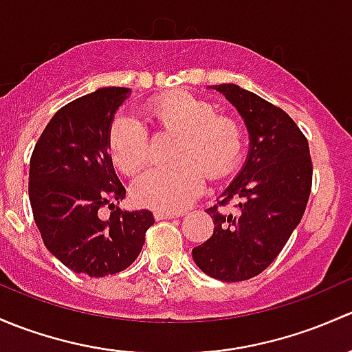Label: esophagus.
I'll use <instances>...</instances> for the list:
<instances>
[{"instance_id": "obj_1", "label": "esophagus", "mask_w": 352, "mask_h": 352, "mask_svg": "<svg viewBox=\"0 0 352 352\" xmlns=\"http://www.w3.org/2000/svg\"><path fill=\"white\" fill-rule=\"evenodd\" d=\"M183 213H168V212H154V219L155 220H173L181 217Z\"/></svg>"}]
</instances>
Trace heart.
Masks as SVG:
<instances>
[{
    "label": "heart",
    "mask_w": 352,
    "mask_h": 352,
    "mask_svg": "<svg viewBox=\"0 0 352 352\" xmlns=\"http://www.w3.org/2000/svg\"><path fill=\"white\" fill-rule=\"evenodd\" d=\"M159 130L176 133L171 162L147 171L132 186V200L144 208L176 213L203 191L210 179L229 176L241 159L244 132L230 115L217 113L212 101L184 91L152 98L146 104ZM108 152L115 168L133 175L149 157V135L139 122L120 117L110 125Z\"/></svg>",
    "instance_id": "1"
}]
</instances>
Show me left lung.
<instances>
[{
	"mask_svg": "<svg viewBox=\"0 0 352 352\" xmlns=\"http://www.w3.org/2000/svg\"><path fill=\"white\" fill-rule=\"evenodd\" d=\"M242 115L251 151L242 171L206 210L213 234L193 249L203 273L220 281H245L263 273L305 213L311 190L309 140L286 111L237 85H217ZM237 201L234 214L220 206Z\"/></svg>",
	"mask_w": 352,
	"mask_h": 352,
	"instance_id": "obj_1",
	"label": "left lung"
}]
</instances>
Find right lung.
<instances>
[{
  "label": "right lung",
  "instance_id": "right-lung-1",
  "mask_svg": "<svg viewBox=\"0 0 352 352\" xmlns=\"http://www.w3.org/2000/svg\"><path fill=\"white\" fill-rule=\"evenodd\" d=\"M129 89L101 88L64 104L30 157L28 197L45 248L74 273H120L142 251L154 226L149 210L123 212L125 188L108 155V132ZM103 208L111 217L103 219Z\"/></svg>",
  "mask_w": 352,
  "mask_h": 352
}]
</instances>
